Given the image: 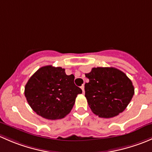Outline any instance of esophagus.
I'll return each instance as SVG.
<instances>
[{
    "label": "esophagus",
    "instance_id": "1",
    "mask_svg": "<svg viewBox=\"0 0 152 152\" xmlns=\"http://www.w3.org/2000/svg\"><path fill=\"white\" fill-rule=\"evenodd\" d=\"M84 88H85V86H84V85H83L82 86H81V89L83 90V93H84L85 92V90H84Z\"/></svg>",
    "mask_w": 152,
    "mask_h": 152
}]
</instances>
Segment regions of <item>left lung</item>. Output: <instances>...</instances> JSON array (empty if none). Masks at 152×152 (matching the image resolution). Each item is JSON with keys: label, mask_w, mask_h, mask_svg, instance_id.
<instances>
[{"label": "left lung", "mask_w": 152, "mask_h": 152, "mask_svg": "<svg viewBox=\"0 0 152 152\" xmlns=\"http://www.w3.org/2000/svg\"><path fill=\"white\" fill-rule=\"evenodd\" d=\"M85 96L91 110L100 118H113L122 113L134 93L129 77L113 67H96L85 74Z\"/></svg>", "instance_id": "8db88e82"}]
</instances>
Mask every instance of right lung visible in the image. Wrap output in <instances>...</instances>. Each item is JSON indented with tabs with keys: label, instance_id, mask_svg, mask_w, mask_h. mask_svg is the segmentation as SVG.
<instances>
[{
	"label": "right lung",
	"instance_id": "1",
	"mask_svg": "<svg viewBox=\"0 0 152 152\" xmlns=\"http://www.w3.org/2000/svg\"><path fill=\"white\" fill-rule=\"evenodd\" d=\"M75 76L64 69L45 66L39 69L26 83L25 96L29 105L40 116L61 119L70 113L82 90L74 83Z\"/></svg>",
	"mask_w": 152,
	"mask_h": 152
}]
</instances>
